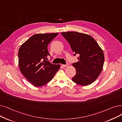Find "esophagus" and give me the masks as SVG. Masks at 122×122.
I'll list each match as a JSON object with an SVG mask.
<instances>
[{"label":"esophagus","instance_id":"1","mask_svg":"<svg viewBox=\"0 0 122 122\" xmlns=\"http://www.w3.org/2000/svg\"><path fill=\"white\" fill-rule=\"evenodd\" d=\"M68 66H69V64H66V65H64V64H63V65H62V66L64 67H68Z\"/></svg>","mask_w":122,"mask_h":122}]
</instances>
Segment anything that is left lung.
I'll use <instances>...</instances> for the list:
<instances>
[{
	"mask_svg": "<svg viewBox=\"0 0 122 122\" xmlns=\"http://www.w3.org/2000/svg\"><path fill=\"white\" fill-rule=\"evenodd\" d=\"M61 34L70 44L75 53L74 55H79V61L72 64L76 72L72 81L82 86L92 84L102 70L104 63L103 50L89 35L75 31L62 32Z\"/></svg>",
	"mask_w": 122,
	"mask_h": 122,
	"instance_id": "8db88e82",
	"label": "left lung"
}]
</instances>
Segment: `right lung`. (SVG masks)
<instances>
[{
    "label": "right lung",
    "mask_w": 122,
    "mask_h": 122,
    "mask_svg": "<svg viewBox=\"0 0 122 122\" xmlns=\"http://www.w3.org/2000/svg\"><path fill=\"white\" fill-rule=\"evenodd\" d=\"M58 33H41L32 36L20 47L19 69L34 86L40 87L50 82L59 69L60 64H52L48 60L47 46Z\"/></svg>",
    "instance_id": "1"
}]
</instances>
